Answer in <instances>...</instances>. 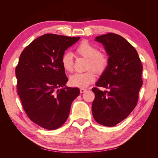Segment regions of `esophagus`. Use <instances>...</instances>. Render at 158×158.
<instances>
[{
	"instance_id": "1",
	"label": "esophagus",
	"mask_w": 158,
	"mask_h": 158,
	"mask_svg": "<svg viewBox=\"0 0 158 158\" xmlns=\"http://www.w3.org/2000/svg\"><path fill=\"white\" fill-rule=\"evenodd\" d=\"M85 89H84V88H80V93L81 94H82V93H84L85 92Z\"/></svg>"
}]
</instances>
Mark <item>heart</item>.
<instances>
[{"label":"heart","mask_w":158,"mask_h":158,"mask_svg":"<svg viewBox=\"0 0 158 158\" xmlns=\"http://www.w3.org/2000/svg\"><path fill=\"white\" fill-rule=\"evenodd\" d=\"M76 52L80 56L88 59L87 69L89 70L84 73H76L71 76L69 83L74 87L86 88L95 81V75L93 69L97 73H102L106 70L109 64L108 56L104 52L98 51L97 47L87 40H83L76 47ZM61 64L65 71L68 73L73 72V55L70 52L64 54L61 58Z\"/></svg>","instance_id":"obj_1"}]
</instances>
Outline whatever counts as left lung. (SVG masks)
I'll list each match as a JSON object with an SVG mask.
<instances>
[{
    "label": "left lung",
    "instance_id": "1",
    "mask_svg": "<svg viewBox=\"0 0 158 158\" xmlns=\"http://www.w3.org/2000/svg\"><path fill=\"white\" fill-rule=\"evenodd\" d=\"M109 56V64L95 84L110 89L103 92L93 88L95 99L92 114L95 120L106 127H114L125 119L136 107L143 81V66L138 52L122 36L107 33L95 37Z\"/></svg>",
    "mask_w": 158,
    "mask_h": 158
}]
</instances>
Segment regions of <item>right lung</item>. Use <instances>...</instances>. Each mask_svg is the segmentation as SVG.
<instances>
[{
	"label": "right lung",
	"mask_w": 158,
	"mask_h": 158,
	"mask_svg": "<svg viewBox=\"0 0 158 158\" xmlns=\"http://www.w3.org/2000/svg\"><path fill=\"white\" fill-rule=\"evenodd\" d=\"M52 33L33 40L23 50L16 67L17 92L31 121L47 130L60 127L69 117L78 88L66 86L61 58L80 40Z\"/></svg>",
	"instance_id": "1"
}]
</instances>
